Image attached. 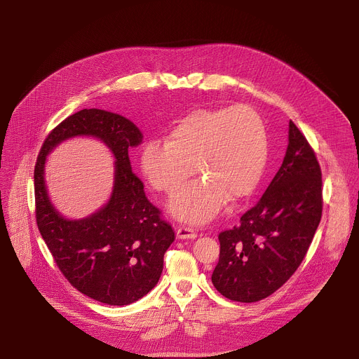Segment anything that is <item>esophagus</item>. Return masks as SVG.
<instances>
[{"label":"esophagus","mask_w":359,"mask_h":359,"mask_svg":"<svg viewBox=\"0 0 359 359\" xmlns=\"http://www.w3.org/2000/svg\"><path fill=\"white\" fill-rule=\"evenodd\" d=\"M176 234H177V237H179L180 240H186V238H196V237H197V233H196L193 229H190V227H184V226L177 227Z\"/></svg>","instance_id":"34e87169"}]
</instances>
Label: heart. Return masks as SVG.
Wrapping results in <instances>:
<instances>
[{"label": "heart", "instance_id": "heart-1", "mask_svg": "<svg viewBox=\"0 0 359 359\" xmlns=\"http://www.w3.org/2000/svg\"><path fill=\"white\" fill-rule=\"evenodd\" d=\"M269 156L263 118L247 105L197 109L173 126L168 143L143 146L140 166L153 189L168 196L184 187L196 172L203 180L179 194L170 206L183 222L212 220L226 198L248 197L259 186Z\"/></svg>", "mask_w": 359, "mask_h": 359}]
</instances>
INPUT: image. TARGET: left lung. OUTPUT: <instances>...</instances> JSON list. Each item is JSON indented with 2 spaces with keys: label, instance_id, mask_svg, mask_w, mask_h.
Segmentation results:
<instances>
[{
  "label": "left lung",
  "instance_id": "1",
  "mask_svg": "<svg viewBox=\"0 0 359 359\" xmlns=\"http://www.w3.org/2000/svg\"><path fill=\"white\" fill-rule=\"evenodd\" d=\"M323 177L316 151L290 121L281 168L254 208L219 234L220 257L212 274L231 301L255 302L295 273L323 216Z\"/></svg>",
  "mask_w": 359,
  "mask_h": 359
}]
</instances>
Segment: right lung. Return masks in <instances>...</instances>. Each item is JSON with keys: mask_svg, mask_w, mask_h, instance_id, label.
Instances as JSON below:
<instances>
[{"mask_svg": "<svg viewBox=\"0 0 359 359\" xmlns=\"http://www.w3.org/2000/svg\"><path fill=\"white\" fill-rule=\"evenodd\" d=\"M74 135L100 138L117 159L110 201L82 221H68L55 210L43 180L47 153ZM142 137L137 126L118 114L82 109L49 132L34 170L35 219L55 264L72 287L108 305L132 304L155 287L163 255L175 240L172 226L147 200L130 168L128 150Z\"/></svg>", "mask_w": 359, "mask_h": 359, "instance_id": "obj_1", "label": "right lung"}]
</instances>
